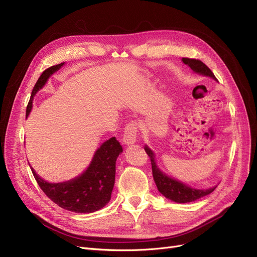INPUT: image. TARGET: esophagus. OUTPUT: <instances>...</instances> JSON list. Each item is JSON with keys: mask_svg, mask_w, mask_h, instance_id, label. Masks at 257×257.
Masks as SVG:
<instances>
[{"mask_svg": "<svg viewBox=\"0 0 257 257\" xmlns=\"http://www.w3.org/2000/svg\"><path fill=\"white\" fill-rule=\"evenodd\" d=\"M137 131L138 126L136 122H130L128 124H126L124 128V134H123L122 138L123 144L126 146L134 145L137 141Z\"/></svg>", "mask_w": 257, "mask_h": 257, "instance_id": "1", "label": "esophagus"}]
</instances>
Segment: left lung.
<instances>
[{
    "label": "left lung",
    "mask_w": 257,
    "mask_h": 257,
    "mask_svg": "<svg viewBox=\"0 0 257 257\" xmlns=\"http://www.w3.org/2000/svg\"><path fill=\"white\" fill-rule=\"evenodd\" d=\"M182 61L186 66H188L194 73L203 75V76H207L217 81V78L215 77L214 73L210 71V69L205 64H203L201 60L192 59V58H182ZM145 150L147 154L149 155L150 159H151L152 173H153V179L156 184V187L158 191L167 199H169L176 203H189L207 196V194L211 193L216 189L217 186L208 189H197V188L190 187L189 185L172 178V176L167 175L158 168L156 164L155 154L152 150L150 149L147 145L145 146Z\"/></svg>",
    "instance_id": "1"
}]
</instances>
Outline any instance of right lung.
<instances>
[{"label": "right lung", "mask_w": 257, "mask_h": 257, "mask_svg": "<svg viewBox=\"0 0 257 257\" xmlns=\"http://www.w3.org/2000/svg\"><path fill=\"white\" fill-rule=\"evenodd\" d=\"M65 63L53 66L43 71L35 85L26 108V118L33 107L36 93L47 84L52 74L63 67ZM123 152L122 146L116 137L106 140L96 149L87 169L76 178L60 183H49L41 179L31 169L39 187L47 196L61 208L78 214H90L103 208L110 201L116 175V162Z\"/></svg>", "instance_id": "1"}]
</instances>
